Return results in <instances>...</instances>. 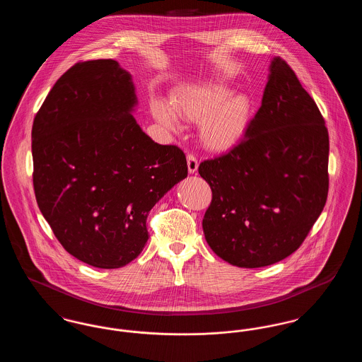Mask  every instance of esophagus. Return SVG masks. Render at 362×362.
Segmentation results:
<instances>
[{"instance_id":"esophagus-1","label":"esophagus","mask_w":362,"mask_h":362,"mask_svg":"<svg viewBox=\"0 0 362 362\" xmlns=\"http://www.w3.org/2000/svg\"><path fill=\"white\" fill-rule=\"evenodd\" d=\"M187 167H189V173H197L198 170V160L192 153L187 155Z\"/></svg>"}]
</instances>
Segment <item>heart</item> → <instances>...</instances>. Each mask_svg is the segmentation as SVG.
<instances>
[{
  "label": "heart",
  "instance_id": "heart-1",
  "mask_svg": "<svg viewBox=\"0 0 362 362\" xmlns=\"http://www.w3.org/2000/svg\"><path fill=\"white\" fill-rule=\"evenodd\" d=\"M230 89L221 84L189 86L176 93L171 110L158 105L156 118L175 124V116L201 123L199 138L207 149L224 152L240 142L251 119V102L245 95H230Z\"/></svg>",
  "mask_w": 362,
  "mask_h": 362
}]
</instances>
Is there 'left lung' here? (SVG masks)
<instances>
[{
  "instance_id": "obj_1",
  "label": "left lung",
  "mask_w": 362,
  "mask_h": 362,
  "mask_svg": "<svg viewBox=\"0 0 362 362\" xmlns=\"http://www.w3.org/2000/svg\"><path fill=\"white\" fill-rule=\"evenodd\" d=\"M328 149L317 105L286 61L276 57L243 139L199 164L211 189L202 221L210 248L245 269L293 254L326 205Z\"/></svg>"
}]
</instances>
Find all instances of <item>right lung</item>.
<instances>
[{
    "instance_id": "1",
    "label": "right lung",
    "mask_w": 362,
    "mask_h": 362,
    "mask_svg": "<svg viewBox=\"0 0 362 362\" xmlns=\"http://www.w3.org/2000/svg\"><path fill=\"white\" fill-rule=\"evenodd\" d=\"M114 59L77 62L54 84L33 124L35 197L55 238L74 258L118 269L149 239L156 202L187 176L176 145L148 137Z\"/></svg>"
}]
</instances>
